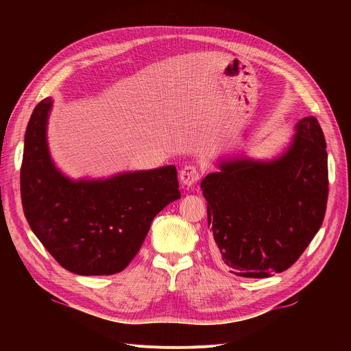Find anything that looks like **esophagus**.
<instances>
[{"mask_svg":"<svg viewBox=\"0 0 351 351\" xmlns=\"http://www.w3.org/2000/svg\"><path fill=\"white\" fill-rule=\"evenodd\" d=\"M199 179H200V173L196 166L193 165H188L180 171V182L185 186H193L195 183L199 182Z\"/></svg>","mask_w":351,"mask_h":351,"instance_id":"obj_1","label":"esophagus"}]
</instances>
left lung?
Returning <instances> with one entry per match:
<instances>
[{
    "mask_svg": "<svg viewBox=\"0 0 351 351\" xmlns=\"http://www.w3.org/2000/svg\"><path fill=\"white\" fill-rule=\"evenodd\" d=\"M217 256L236 276L287 270L319 232L328 196L326 139L306 117L286 154L270 162L234 159L200 183Z\"/></svg>",
    "mask_w": 351,
    "mask_h": 351,
    "instance_id": "left-lung-1",
    "label": "left lung"
}]
</instances>
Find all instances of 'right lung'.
<instances>
[{
    "instance_id": "right-lung-1",
    "label": "right lung",
    "mask_w": 351,
    "mask_h": 351,
    "mask_svg": "<svg viewBox=\"0 0 351 351\" xmlns=\"http://www.w3.org/2000/svg\"><path fill=\"white\" fill-rule=\"evenodd\" d=\"M51 98L29 118L21 165L28 225L64 269L81 276L122 271L139 252L154 217L180 197L173 165L106 180L66 179L47 146Z\"/></svg>"
}]
</instances>
